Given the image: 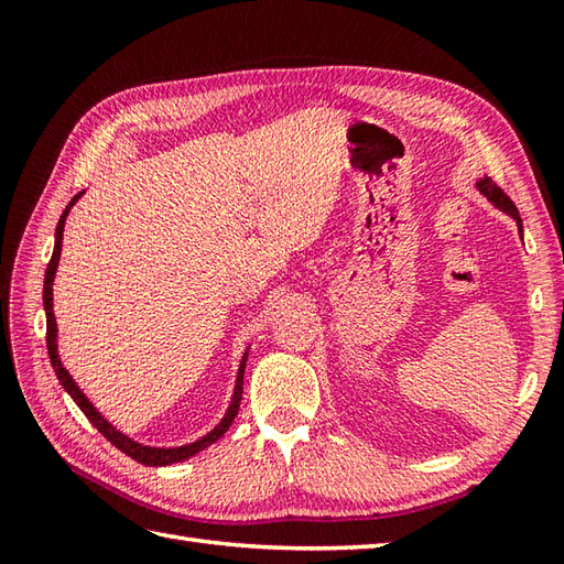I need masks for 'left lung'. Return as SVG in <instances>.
<instances>
[{
  "label": "left lung",
  "mask_w": 564,
  "mask_h": 564,
  "mask_svg": "<svg viewBox=\"0 0 564 564\" xmlns=\"http://www.w3.org/2000/svg\"><path fill=\"white\" fill-rule=\"evenodd\" d=\"M477 186V191H480L482 196H487V200L492 203V206H497L501 213H507V215H511L513 220H517V225H519V230H521V215H519V210H517V206H513V200L505 194V191H501L492 178L489 176H485V178H480V182L475 184Z\"/></svg>",
  "instance_id": "obj_1"
}]
</instances>
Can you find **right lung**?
Wrapping results in <instances>:
<instances>
[{"instance_id":"right-lung-1","label":"right lung","mask_w":564,"mask_h":564,"mask_svg":"<svg viewBox=\"0 0 564 564\" xmlns=\"http://www.w3.org/2000/svg\"><path fill=\"white\" fill-rule=\"evenodd\" d=\"M84 191H79V194L72 198L67 203V208L63 210V215H59V223L55 227V249H53V257H51V263H47L45 269V281H43V307H45V325H47V332H45V341H47V356H51V364H53V370L55 376L59 380V386L65 388V392L69 394L72 400H75V404L79 406V410L87 414L89 422L97 426L101 434L109 438L113 446L118 451H123L126 455H130V458L142 463V465H152V467H160V465H174V463H182L186 458H191V455L200 453L203 448H208L210 443L218 441L227 429H230V424L235 422V416L239 412V402H242V382H245V366H247V354L249 349L245 351L242 361H239V368H237V380H235V392H232V400H230V406H227L225 416L220 419V424L215 426L213 431H208L206 436H200L198 441L194 443H186V446H174V448H158V446H145V443H138L130 436H126L123 431H118L109 419H106L97 406H94L89 402L87 394L82 392V388L75 382V378L69 376V370L63 366V361H59L57 356V322H55V313H53V281H55V273H57V261H59V251H63V230H65V220L67 215L72 210V206L82 198Z\"/></svg>"}]
</instances>
